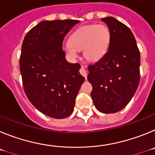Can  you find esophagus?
<instances>
[{
	"mask_svg": "<svg viewBox=\"0 0 155 155\" xmlns=\"http://www.w3.org/2000/svg\"><path fill=\"white\" fill-rule=\"evenodd\" d=\"M80 73L84 77V78L85 79L87 78V71H86V70L84 69V66H81V70H80Z\"/></svg>",
	"mask_w": 155,
	"mask_h": 155,
	"instance_id": "obj_1",
	"label": "esophagus"
}]
</instances>
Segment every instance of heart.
<instances>
[{
	"mask_svg": "<svg viewBox=\"0 0 155 155\" xmlns=\"http://www.w3.org/2000/svg\"><path fill=\"white\" fill-rule=\"evenodd\" d=\"M110 42V30L106 25H87L74 31L70 42L63 45V50L71 60H75L78 51L82 50L87 61L96 62L106 54Z\"/></svg>",
	"mask_w": 155,
	"mask_h": 155,
	"instance_id": "b5f03b06",
	"label": "heart"
}]
</instances>
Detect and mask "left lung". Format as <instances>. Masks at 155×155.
<instances>
[{"label": "left lung", "mask_w": 155, "mask_h": 155, "mask_svg": "<svg viewBox=\"0 0 155 155\" xmlns=\"http://www.w3.org/2000/svg\"><path fill=\"white\" fill-rule=\"evenodd\" d=\"M110 30L107 53L90 65L87 80L92 85L93 103L102 113H115L130 102L140 82V57L132 31L113 17L102 18Z\"/></svg>", "instance_id": "8db88e82"}]
</instances>
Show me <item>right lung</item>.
Segmentation results:
<instances>
[{"label":"right lung","mask_w":155,"mask_h":155,"mask_svg":"<svg viewBox=\"0 0 155 155\" xmlns=\"http://www.w3.org/2000/svg\"><path fill=\"white\" fill-rule=\"evenodd\" d=\"M78 20L40 21L25 36L20 71L25 92L39 112L54 119L73 113L84 78L79 64L67 61L64 38Z\"/></svg>","instance_id":"1"}]
</instances>
